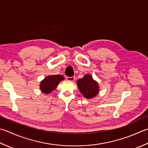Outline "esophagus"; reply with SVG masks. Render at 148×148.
Wrapping results in <instances>:
<instances>
[{"instance_id":"34e87169","label":"esophagus","mask_w":148,"mask_h":148,"mask_svg":"<svg viewBox=\"0 0 148 148\" xmlns=\"http://www.w3.org/2000/svg\"><path fill=\"white\" fill-rule=\"evenodd\" d=\"M66 79H67L68 81H70V82H74V79H75V77L74 76L66 77Z\"/></svg>"}]
</instances>
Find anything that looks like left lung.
<instances>
[{
	"label": "left lung",
	"mask_w": 148,
	"mask_h": 148,
	"mask_svg": "<svg viewBox=\"0 0 148 148\" xmlns=\"http://www.w3.org/2000/svg\"><path fill=\"white\" fill-rule=\"evenodd\" d=\"M77 83L81 93L87 99L95 97L99 92L98 84L90 75H85L84 77L78 79Z\"/></svg>",
	"instance_id": "left-lung-1"
}]
</instances>
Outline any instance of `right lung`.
Wrapping results in <instances>:
<instances>
[{
	"label": "right lung",
	"mask_w": 148,
	"mask_h": 148,
	"mask_svg": "<svg viewBox=\"0 0 148 148\" xmlns=\"http://www.w3.org/2000/svg\"><path fill=\"white\" fill-rule=\"evenodd\" d=\"M64 79L62 75H52L46 77L40 83V89L44 94H49L56 88L60 82Z\"/></svg>",
	"instance_id": "right-lung-1"
}]
</instances>
